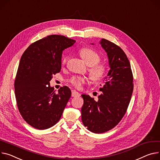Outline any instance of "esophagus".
<instances>
[{
	"mask_svg": "<svg viewBox=\"0 0 160 160\" xmlns=\"http://www.w3.org/2000/svg\"><path fill=\"white\" fill-rule=\"evenodd\" d=\"M71 94H72V97H79V96H80V94L77 92L76 90H72L71 91Z\"/></svg>",
	"mask_w": 160,
	"mask_h": 160,
	"instance_id": "1",
	"label": "esophagus"
}]
</instances>
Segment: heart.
<instances>
[{
	"instance_id": "1",
	"label": "heart",
	"mask_w": 160,
	"mask_h": 160,
	"mask_svg": "<svg viewBox=\"0 0 160 160\" xmlns=\"http://www.w3.org/2000/svg\"><path fill=\"white\" fill-rule=\"evenodd\" d=\"M80 57L86 64L91 66L89 74L91 79L94 82H98L102 80L108 72V68L103 63H98L100 61V57L93 49L89 48H84L79 51ZM68 56H63L62 60L63 64L66 63ZM69 82L76 88H80L82 85L86 82V78L83 77L75 76L69 79Z\"/></svg>"
}]
</instances>
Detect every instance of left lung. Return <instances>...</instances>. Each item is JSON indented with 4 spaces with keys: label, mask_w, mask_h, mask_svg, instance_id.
<instances>
[{
    "label": "left lung",
    "mask_w": 160,
    "mask_h": 160,
    "mask_svg": "<svg viewBox=\"0 0 160 160\" xmlns=\"http://www.w3.org/2000/svg\"><path fill=\"white\" fill-rule=\"evenodd\" d=\"M99 44L107 53L109 71L104 77V86L100 88L102 93L98 101L89 95L82 94L83 105L81 109L84 126L98 134L112 129L120 122L128 108L133 91L131 64L124 51L104 38Z\"/></svg>",
    "instance_id": "8db88e82"
}]
</instances>
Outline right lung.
Instances as JSON below:
<instances>
[{"label":"right lung","instance_id":"add662e5","mask_svg":"<svg viewBox=\"0 0 160 160\" xmlns=\"http://www.w3.org/2000/svg\"><path fill=\"white\" fill-rule=\"evenodd\" d=\"M75 40L51 35L31 44L21 57L15 82L19 112L31 126L40 130L55 125L71 96L67 86L56 93L50 81L62 67L63 51Z\"/></svg>","mask_w":160,"mask_h":160}]
</instances>
